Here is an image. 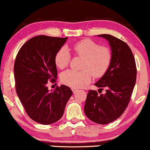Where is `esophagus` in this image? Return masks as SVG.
<instances>
[{"instance_id": "esophagus-1", "label": "esophagus", "mask_w": 150, "mask_h": 150, "mask_svg": "<svg viewBox=\"0 0 150 150\" xmlns=\"http://www.w3.org/2000/svg\"><path fill=\"white\" fill-rule=\"evenodd\" d=\"M72 91H73L74 93H76V92L78 91V90H77V89H74V88H73V89H72Z\"/></svg>"}]
</instances>
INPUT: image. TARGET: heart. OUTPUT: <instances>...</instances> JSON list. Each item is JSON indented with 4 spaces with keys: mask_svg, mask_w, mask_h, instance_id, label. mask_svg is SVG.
<instances>
[{
    "mask_svg": "<svg viewBox=\"0 0 150 150\" xmlns=\"http://www.w3.org/2000/svg\"><path fill=\"white\" fill-rule=\"evenodd\" d=\"M71 51L76 55L84 58L82 71L67 70L61 74L64 84L73 88H79L89 83L92 75L99 78L105 74L112 60V51L108 47L99 46L89 39L81 40L72 45ZM70 55L65 48L59 49L55 55V64L62 69L69 64Z\"/></svg>",
    "mask_w": 150,
    "mask_h": 150,
    "instance_id": "b5f03b06",
    "label": "heart"
}]
</instances>
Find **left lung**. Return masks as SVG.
<instances>
[{"instance_id":"1","label":"left lung","mask_w":150,"mask_h":150,"mask_svg":"<svg viewBox=\"0 0 150 150\" xmlns=\"http://www.w3.org/2000/svg\"><path fill=\"white\" fill-rule=\"evenodd\" d=\"M109 42L112 60L108 69L95 84L99 90L106 88V93L99 95L90 90L84 112L94 122L106 125L117 119L128 106L136 81V65L127 44L110 35H99ZM99 92V91H98Z\"/></svg>"}]
</instances>
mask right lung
Masks as SVG:
<instances>
[{"label": "right lung", "mask_w": 150, "mask_h": 150, "mask_svg": "<svg viewBox=\"0 0 150 150\" xmlns=\"http://www.w3.org/2000/svg\"><path fill=\"white\" fill-rule=\"evenodd\" d=\"M67 39L35 37L25 42L16 55L14 67L16 94L28 115L42 125L58 121L73 94L64 85L51 91L47 87L49 81H56L55 55Z\"/></svg>", "instance_id": "right-lung-1"}]
</instances>
